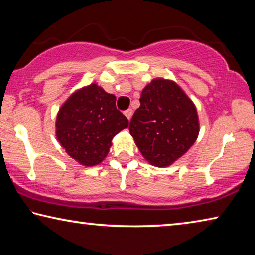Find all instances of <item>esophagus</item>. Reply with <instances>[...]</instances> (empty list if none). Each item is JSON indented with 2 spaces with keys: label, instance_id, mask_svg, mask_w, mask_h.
<instances>
[{
  "label": "esophagus",
  "instance_id": "esophagus-1",
  "mask_svg": "<svg viewBox=\"0 0 255 255\" xmlns=\"http://www.w3.org/2000/svg\"><path fill=\"white\" fill-rule=\"evenodd\" d=\"M124 115L126 116V117H127L128 119H130V118H131V116H132V110H131V109H127V110H125V111H124Z\"/></svg>",
  "mask_w": 255,
  "mask_h": 255
}]
</instances>
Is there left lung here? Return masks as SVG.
<instances>
[{
  "label": "left lung",
  "mask_w": 255,
  "mask_h": 255,
  "mask_svg": "<svg viewBox=\"0 0 255 255\" xmlns=\"http://www.w3.org/2000/svg\"><path fill=\"white\" fill-rule=\"evenodd\" d=\"M129 131L154 166H169L195 143L199 120L193 102L174 82L153 80L140 94Z\"/></svg>",
  "instance_id": "1"
}]
</instances>
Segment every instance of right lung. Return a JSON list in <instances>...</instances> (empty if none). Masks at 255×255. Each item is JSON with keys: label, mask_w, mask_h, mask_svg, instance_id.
Masks as SVG:
<instances>
[{"label": "right lung", "mask_w": 255, "mask_h": 255, "mask_svg": "<svg viewBox=\"0 0 255 255\" xmlns=\"http://www.w3.org/2000/svg\"><path fill=\"white\" fill-rule=\"evenodd\" d=\"M128 125L116 108L114 94L93 83L73 93L60 108L56 136L72 158L94 166L109 153L112 138Z\"/></svg>", "instance_id": "add662e5"}]
</instances>
